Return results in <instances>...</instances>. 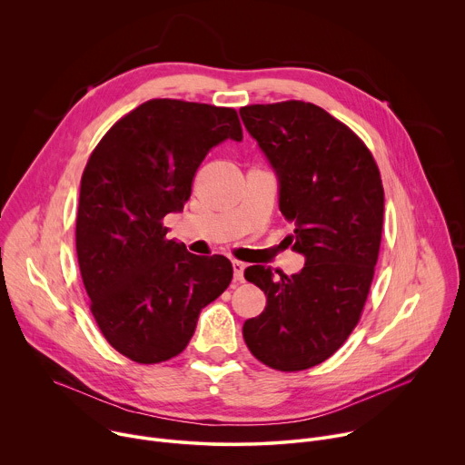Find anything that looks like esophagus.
<instances>
[{"label": "esophagus", "instance_id": "34e87169", "mask_svg": "<svg viewBox=\"0 0 465 465\" xmlns=\"http://www.w3.org/2000/svg\"><path fill=\"white\" fill-rule=\"evenodd\" d=\"M232 267H233V280H235V282H242V280H244V269H246V264H244L242 261L233 259V261H232Z\"/></svg>", "mask_w": 465, "mask_h": 465}]
</instances>
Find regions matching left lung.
<instances>
[{"label": "left lung", "instance_id": "left-lung-1", "mask_svg": "<svg viewBox=\"0 0 465 465\" xmlns=\"http://www.w3.org/2000/svg\"><path fill=\"white\" fill-rule=\"evenodd\" d=\"M239 112L280 178V210L294 224L283 242L305 255L292 276L262 264L244 271L267 307L244 322L242 337L262 364L302 371L333 355L361 320L381 248L382 180L366 143L312 103Z\"/></svg>", "mask_w": 465, "mask_h": 465}]
</instances>
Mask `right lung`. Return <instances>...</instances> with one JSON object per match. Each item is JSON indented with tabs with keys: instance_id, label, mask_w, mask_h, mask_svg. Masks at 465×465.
<instances>
[{
	"instance_id": "obj_1",
	"label": "right lung",
	"mask_w": 465,
	"mask_h": 465,
	"mask_svg": "<svg viewBox=\"0 0 465 465\" xmlns=\"http://www.w3.org/2000/svg\"><path fill=\"white\" fill-rule=\"evenodd\" d=\"M242 140L235 108L151 99L112 124L81 178L75 246L90 311L108 344L158 364L189 344L201 311L232 282L224 255L169 241L163 217L189 201L198 165Z\"/></svg>"
}]
</instances>
